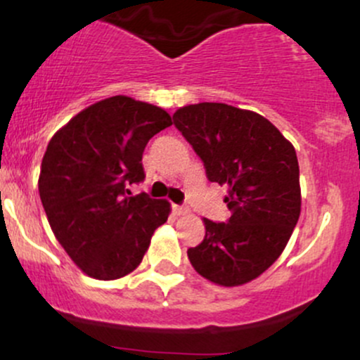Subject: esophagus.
<instances>
[{"label": "esophagus", "mask_w": 360, "mask_h": 360, "mask_svg": "<svg viewBox=\"0 0 360 360\" xmlns=\"http://www.w3.org/2000/svg\"><path fill=\"white\" fill-rule=\"evenodd\" d=\"M172 210H174V213H176V214H179V217H181V214H188V213H189V208H188V206H179V205H174V206H172Z\"/></svg>", "instance_id": "esophagus-1"}]
</instances>
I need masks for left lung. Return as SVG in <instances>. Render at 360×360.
Returning a JSON list of instances; mask_svg holds the SVG:
<instances>
[{"instance_id":"obj_1","label":"left lung","mask_w":360,"mask_h":360,"mask_svg":"<svg viewBox=\"0 0 360 360\" xmlns=\"http://www.w3.org/2000/svg\"><path fill=\"white\" fill-rule=\"evenodd\" d=\"M172 120L203 160L208 181L229 186L230 218H205V238L188 249L189 262L220 286L249 283L276 262L298 223L295 147L269 120L225 103L184 106Z\"/></svg>"}]
</instances>
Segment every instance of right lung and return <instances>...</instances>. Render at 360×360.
<instances>
[{"label":"right lung","instance_id":"obj_1","mask_svg":"<svg viewBox=\"0 0 360 360\" xmlns=\"http://www.w3.org/2000/svg\"><path fill=\"white\" fill-rule=\"evenodd\" d=\"M167 111L128 96L94 103L51 139L39 193L51 229L76 266L94 279L127 276L142 262L171 206L146 193L143 148L171 127Z\"/></svg>","mask_w":360,"mask_h":360}]
</instances>
